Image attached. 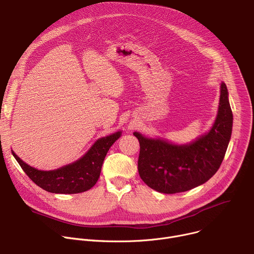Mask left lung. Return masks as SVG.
I'll use <instances>...</instances> for the list:
<instances>
[{"label": "left lung", "instance_id": "8db88e82", "mask_svg": "<svg viewBox=\"0 0 254 254\" xmlns=\"http://www.w3.org/2000/svg\"><path fill=\"white\" fill-rule=\"evenodd\" d=\"M228 91L221 84L218 115L210 131L187 146L133 134L139 141L137 170L150 188L165 194L189 191L213 177L224 159L232 132Z\"/></svg>", "mask_w": 254, "mask_h": 254}]
</instances>
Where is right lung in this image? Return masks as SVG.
<instances>
[{
    "mask_svg": "<svg viewBox=\"0 0 254 254\" xmlns=\"http://www.w3.org/2000/svg\"><path fill=\"white\" fill-rule=\"evenodd\" d=\"M121 133L118 131L97 139L80 160L54 171L36 170L24 163L14 152L12 154L26 175L45 191L56 194L82 193L96 184L103 160Z\"/></svg>",
    "mask_w": 254,
    "mask_h": 254,
    "instance_id": "right-lung-1",
    "label": "right lung"
}]
</instances>
